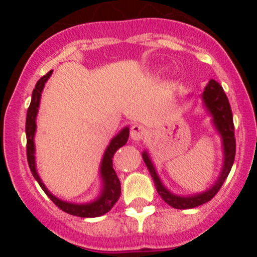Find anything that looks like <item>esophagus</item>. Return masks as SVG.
<instances>
[{
  "mask_svg": "<svg viewBox=\"0 0 257 257\" xmlns=\"http://www.w3.org/2000/svg\"><path fill=\"white\" fill-rule=\"evenodd\" d=\"M147 134H149V131L144 125L134 124L131 129V138L135 141L143 140L144 138L147 137Z\"/></svg>",
  "mask_w": 257,
  "mask_h": 257,
  "instance_id": "obj_1",
  "label": "esophagus"
}]
</instances>
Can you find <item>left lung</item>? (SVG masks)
Wrapping results in <instances>:
<instances>
[{"label": "left lung", "mask_w": 257, "mask_h": 257, "mask_svg": "<svg viewBox=\"0 0 257 257\" xmlns=\"http://www.w3.org/2000/svg\"><path fill=\"white\" fill-rule=\"evenodd\" d=\"M203 101L206 110L209 113L213 116V123L216 128V131L220 133L221 139H222V146H223V167L222 172H221L219 179L216 182L209 188L208 191L203 193L193 194V196L181 197L176 196L167 190L164 185L162 184L161 179H159L157 172H156L155 167H153L151 159L149 157V153L146 151L143 152V158L145 164L149 168L151 176L155 181L156 188L162 199L169 204L170 206L175 209H191L196 208V206L204 204L213 199V197L219 192V190L222 186L225 180L231 172L233 162L235 157V138H234V124H233V116L231 106H229L228 99H227L225 91L222 87L217 83L214 79H210L209 83L206 84L204 91L202 94Z\"/></svg>", "instance_id": "left-lung-1"}]
</instances>
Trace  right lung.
<instances>
[{"mask_svg":"<svg viewBox=\"0 0 257 257\" xmlns=\"http://www.w3.org/2000/svg\"><path fill=\"white\" fill-rule=\"evenodd\" d=\"M53 70H51L47 75L38 79V82L35 85V89L32 91V98L30 106L28 108V113H26V156H28V163L30 167V170L36 179V181L40 184L41 188L44 191V193L52 199L58 208L65 213L73 215V216L79 217H98L101 216L111 210L112 206L116 204L120 196V182L118 176H117L116 172H114L113 166H112V158L113 155L116 153L119 147L124 146L128 141L129 138V128L125 126L120 131L118 134L116 135L111 140L110 145L107 146L106 151L102 157L101 166H100V174H101L102 182H104V187H102V192L99 196V198L91 203H87V204H76V203H69L64 202V200L57 198L55 196L47 190L46 186L43 185L42 180L38 176L36 170V163H35V144H34V137L36 133V116L38 112V106H40L41 94L44 88V83L48 81L51 77Z\"/></svg>","mask_w":257,"mask_h":257,"instance_id":"obj_1","label":"right lung"}]
</instances>
